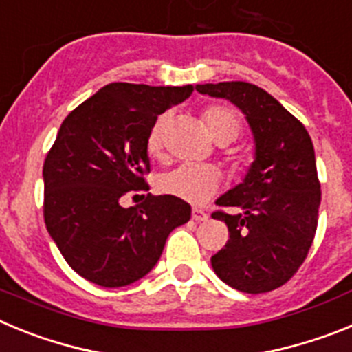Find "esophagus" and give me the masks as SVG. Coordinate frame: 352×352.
Listing matches in <instances>:
<instances>
[{"mask_svg":"<svg viewBox=\"0 0 352 352\" xmlns=\"http://www.w3.org/2000/svg\"><path fill=\"white\" fill-rule=\"evenodd\" d=\"M192 220H195V222H206L208 213L203 210H199V208H194L192 210Z\"/></svg>","mask_w":352,"mask_h":352,"instance_id":"esophagus-1","label":"esophagus"}]
</instances>
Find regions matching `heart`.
<instances>
[{"mask_svg": "<svg viewBox=\"0 0 352 352\" xmlns=\"http://www.w3.org/2000/svg\"><path fill=\"white\" fill-rule=\"evenodd\" d=\"M203 120L213 139L220 144L232 142L239 135L241 121L236 116L234 111L223 105H211L203 113ZM167 123L169 116L162 114L155 121L153 126L149 129L146 138V149L151 157H160L164 149V139H166ZM158 190L162 194L173 195L182 201L192 204H203L208 199L213 197L220 188V174L219 170L208 166H183L174 167L167 170L158 178Z\"/></svg>", "mask_w": 352, "mask_h": 352, "instance_id": "b5f03b06", "label": "heart"}]
</instances>
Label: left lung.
<instances>
[{
	"label": "left lung",
	"mask_w": 352,
	"mask_h": 352,
	"mask_svg": "<svg viewBox=\"0 0 352 352\" xmlns=\"http://www.w3.org/2000/svg\"><path fill=\"white\" fill-rule=\"evenodd\" d=\"M197 91L241 109L256 141V160L243 183L217 199L238 213L211 214L229 229L211 266L238 291H273L298 272L316 236L321 183L312 139L298 118L256 84H197Z\"/></svg>",
	"instance_id": "1"
}]
</instances>
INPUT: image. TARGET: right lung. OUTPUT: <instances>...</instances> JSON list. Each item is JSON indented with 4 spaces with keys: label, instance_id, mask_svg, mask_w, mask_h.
Segmentation results:
<instances>
[{
    "label": "right lung",
    "instance_id": "obj_1",
    "mask_svg": "<svg viewBox=\"0 0 352 352\" xmlns=\"http://www.w3.org/2000/svg\"><path fill=\"white\" fill-rule=\"evenodd\" d=\"M194 86L111 82L61 123L43 162V220L72 270L102 287L139 280L160 259L167 236L190 220V204L148 194L123 208L129 192L149 190L146 138L158 114Z\"/></svg>",
    "mask_w": 352,
    "mask_h": 352
}]
</instances>
